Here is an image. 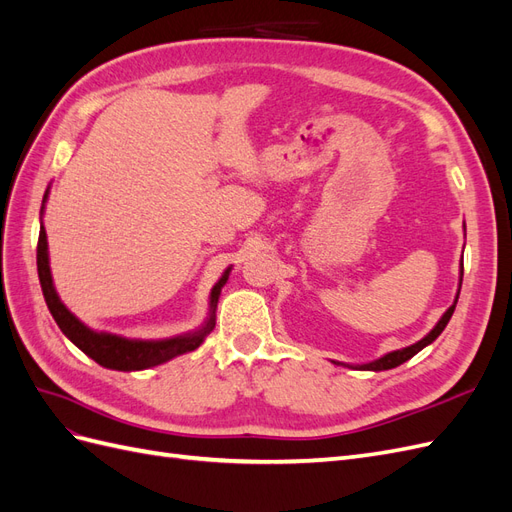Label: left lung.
<instances>
[{"label":"left lung","mask_w":512,"mask_h":512,"mask_svg":"<svg viewBox=\"0 0 512 512\" xmlns=\"http://www.w3.org/2000/svg\"><path fill=\"white\" fill-rule=\"evenodd\" d=\"M463 280V262H461V277H459V282ZM461 286V284H459ZM457 299H459V290H457V297H455V303L446 309L444 312V316L438 320V324L436 327H433L421 342H416V344H412V346H408V348H401V350H395V352H389V354H384V356H380V359H376V361H371V363H365V365H359V369H365V371H384V369H393V367H397V365H401V363H406L408 359H412V356L416 354V352H421L425 346H429L431 342H436L438 339V335L444 331V327L448 324V320H451V316H453V312H455V305H457Z\"/></svg>","instance_id":"8db88e82"}]
</instances>
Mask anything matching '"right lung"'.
<instances>
[{
  "mask_svg": "<svg viewBox=\"0 0 512 512\" xmlns=\"http://www.w3.org/2000/svg\"><path fill=\"white\" fill-rule=\"evenodd\" d=\"M46 198H49V190H46V194L42 198V211H44ZM36 262H38V277H40L44 301H46V305H49V312L53 314L61 333H64L76 348H81L89 356V359H94L102 367L117 369V371H138V369L156 367L170 359H175V356H179V354L192 352L200 344H203L205 337L215 327V307H218L222 286L226 284L228 273H230V267H228L224 271V275L220 277V282L211 288L209 318L198 331L177 335L170 339H158V342H143V339H128V337L113 335V333L91 331L70 312L64 303L59 301L55 286H53V277H51L49 243H46L44 226H40Z\"/></svg>",
  "mask_w": 512,
  "mask_h": 512,
  "instance_id": "1",
  "label": "right lung"
}]
</instances>
